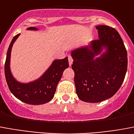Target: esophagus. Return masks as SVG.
Listing matches in <instances>:
<instances>
[{"instance_id":"obj_1","label":"esophagus","mask_w":134,"mask_h":134,"mask_svg":"<svg viewBox=\"0 0 134 134\" xmlns=\"http://www.w3.org/2000/svg\"><path fill=\"white\" fill-rule=\"evenodd\" d=\"M68 61H69L70 66H71L72 64V62H73V59H72V57H71V55H68Z\"/></svg>"}]
</instances>
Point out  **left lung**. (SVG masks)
<instances>
[{
    "instance_id": "obj_1",
    "label": "left lung",
    "mask_w": 134,
    "mask_h": 134,
    "mask_svg": "<svg viewBox=\"0 0 134 134\" xmlns=\"http://www.w3.org/2000/svg\"><path fill=\"white\" fill-rule=\"evenodd\" d=\"M99 39L71 52L76 92L80 99L98 103L109 99L122 85L127 52L114 28L97 25Z\"/></svg>"
}]
</instances>
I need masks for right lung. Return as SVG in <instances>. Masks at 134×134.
Masks as SVG:
<instances>
[{
    "label": "right lung",
    "instance_id": "obj_1",
    "mask_svg": "<svg viewBox=\"0 0 134 134\" xmlns=\"http://www.w3.org/2000/svg\"><path fill=\"white\" fill-rule=\"evenodd\" d=\"M27 30H37L38 28L30 27ZM20 34L13 38L8 49L5 64V75L7 84L15 97L23 102L32 105L43 104L53 99L58 82L63 72L69 67L68 57L62 59H54L43 75L38 79L23 83L18 82L12 75L10 70V55L13 45Z\"/></svg>",
    "mask_w": 134,
    "mask_h": 134
}]
</instances>
